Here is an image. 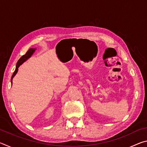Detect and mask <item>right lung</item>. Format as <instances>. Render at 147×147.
Listing matches in <instances>:
<instances>
[{
  "label": "right lung",
  "mask_w": 147,
  "mask_h": 147,
  "mask_svg": "<svg viewBox=\"0 0 147 147\" xmlns=\"http://www.w3.org/2000/svg\"><path fill=\"white\" fill-rule=\"evenodd\" d=\"M36 49H34V48H32V49H30L28 51L26 52V53L24 54V55H23V56L21 57V58H20L18 61H17V65H16V70H15L14 73L13 74V75H12L11 76V85H12V80H13V78L15 76V75L17 74V71H18V68L21 65L22 63H23L24 61H26L27 59H28V58H30V57L32 56V54H34V53L35 52V51H36Z\"/></svg>",
  "instance_id": "add662e5"
}]
</instances>
